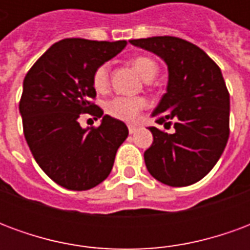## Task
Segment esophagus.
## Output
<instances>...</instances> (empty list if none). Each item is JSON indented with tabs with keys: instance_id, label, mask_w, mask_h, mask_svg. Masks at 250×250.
I'll list each match as a JSON object with an SVG mask.
<instances>
[{
	"instance_id": "1",
	"label": "esophagus",
	"mask_w": 250,
	"mask_h": 250,
	"mask_svg": "<svg viewBox=\"0 0 250 250\" xmlns=\"http://www.w3.org/2000/svg\"><path fill=\"white\" fill-rule=\"evenodd\" d=\"M136 130H138V125H128V131H130V134H134V132H136Z\"/></svg>"
}]
</instances>
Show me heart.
Returning a JSON list of instances; mask_svg holds the SVG:
<instances>
[{
  "mask_svg": "<svg viewBox=\"0 0 250 250\" xmlns=\"http://www.w3.org/2000/svg\"><path fill=\"white\" fill-rule=\"evenodd\" d=\"M132 65L139 75L143 77V80L150 82L152 77L157 75L158 65L152 59L147 56L135 57L132 60ZM93 87L99 92H103L107 89L109 83V66L108 64H102L93 72L92 77ZM146 105V102L142 98H131V96H116L111 99L107 105L105 111L111 116L116 119L125 120V122H132L138 118L141 109Z\"/></svg>",
  "mask_w": 250,
  "mask_h": 250,
  "instance_id": "heart-1",
  "label": "heart"
}]
</instances>
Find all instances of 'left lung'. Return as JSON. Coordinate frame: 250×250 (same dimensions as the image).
I'll use <instances>...</instances> for the list:
<instances>
[{
	"label": "left lung",
	"instance_id": "1",
	"mask_svg": "<svg viewBox=\"0 0 250 250\" xmlns=\"http://www.w3.org/2000/svg\"><path fill=\"white\" fill-rule=\"evenodd\" d=\"M166 62V93L151 116L167 134L148 127L154 136L145 163L154 178L168 186H188L209 173L229 138L230 99L221 69L201 48L186 40L158 36L130 41Z\"/></svg>",
	"mask_w": 250,
	"mask_h": 250
}]
</instances>
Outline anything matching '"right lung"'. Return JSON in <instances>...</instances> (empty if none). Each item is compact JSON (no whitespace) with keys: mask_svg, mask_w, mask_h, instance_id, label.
Returning <instances> with one entry per match:
<instances>
[{"mask_svg":"<svg viewBox=\"0 0 250 250\" xmlns=\"http://www.w3.org/2000/svg\"><path fill=\"white\" fill-rule=\"evenodd\" d=\"M127 41L64 39L26 73L20 114L26 143L42 171L68 190H88L107 178L119 146L128 136L122 122L91 103L93 72L123 51ZM102 117L96 129H83L80 113Z\"/></svg>","mask_w":250,"mask_h":250,"instance_id":"1","label":"right lung"}]
</instances>
